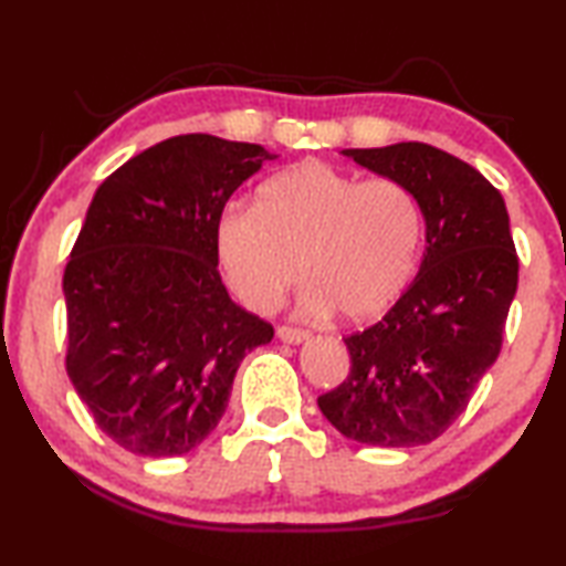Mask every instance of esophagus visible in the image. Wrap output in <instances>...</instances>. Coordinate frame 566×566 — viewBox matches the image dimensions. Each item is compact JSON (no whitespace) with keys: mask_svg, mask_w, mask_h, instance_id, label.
Masks as SVG:
<instances>
[{"mask_svg":"<svg viewBox=\"0 0 566 566\" xmlns=\"http://www.w3.org/2000/svg\"><path fill=\"white\" fill-rule=\"evenodd\" d=\"M276 337H280L282 342L300 344V342L310 337V332L302 329V327H290V324H280V327H276Z\"/></svg>","mask_w":566,"mask_h":566,"instance_id":"obj_1","label":"esophagus"}]
</instances>
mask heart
<instances>
[{
  "mask_svg": "<svg viewBox=\"0 0 566 566\" xmlns=\"http://www.w3.org/2000/svg\"><path fill=\"white\" fill-rule=\"evenodd\" d=\"M229 282L254 310H272L296 280L304 310L379 317L417 270L421 209L405 181H359L319 159L266 179L254 209H227L217 227Z\"/></svg>",
  "mask_w": 566,
  "mask_h": 566,
  "instance_id": "obj_1",
  "label": "heart"
}]
</instances>
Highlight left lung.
<instances>
[{"mask_svg": "<svg viewBox=\"0 0 566 566\" xmlns=\"http://www.w3.org/2000/svg\"><path fill=\"white\" fill-rule=\"evenodd\" d=\"M344 155L415 191L427 252L385 317L344 337L349 375L317 405L354 442L429 444L454 424L500 357L520 280L510 214L472 165L424 142Z\"/></svg>", "mask_w": 566, "mask_h": 566, "instance_id": "obj_1", "label": "left lung"}]
</instances>
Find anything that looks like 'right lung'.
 Returning a JSON list of instances; mask_svg holds the SVG:
<instances>
[{"label":"right lung","instance_id":"add662e5","mask_svg":"<svg viewBox=\"0 0 566 566\" xmlns=\"http://www.w3.org/2000/svg\"><path fill=\"white\" fill-rule=\"evenodd\" d=\"M266 159L249 142L179 134L92 199L62 280L64 361L97 427L132 454L195 449L222 419L239 361L274 337L217 270L227 199Z\"/></svg>","mask_w":566,"mask_h":566}]
</instances>
